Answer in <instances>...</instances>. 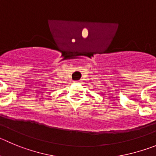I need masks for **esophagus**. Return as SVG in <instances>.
Instances as JSON below:
<instances>
[{
	"instance_id": "obj_1",
	"label": "esophagus",
	"mask_w": 156,
	"mask_h": 156,
	"mask_svg": "<svg viewBox=\"0 0 156 156\" xmlns=\"http://www.w3.org/2000/svg\"><path fill=\"white\" fill-rule=\"evenodd\" d=\"M75 83H80V81H75Z\"/></svg>"
}]
</instances>
